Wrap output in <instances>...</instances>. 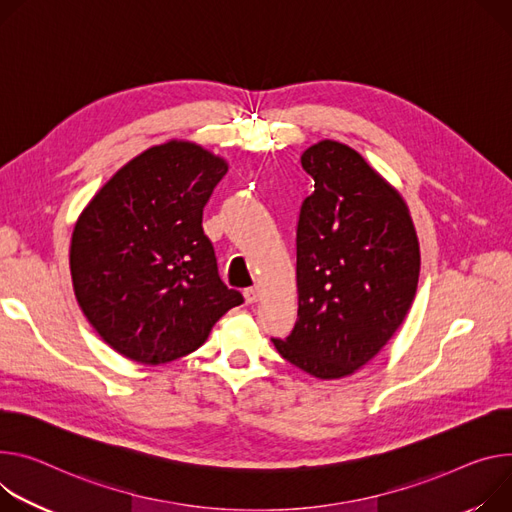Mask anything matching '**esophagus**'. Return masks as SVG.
<instances>
[{"label": "esophagus", "mask_w": 512, "mask_h": 512, "mask_svg": "<svg viewBox=\"0 0 512 512\" xmlns=\"http://www.w3.org/2000/svg\"><path fill=\"white\" fill-rule=\"evenodd\" d=\"M243 296H245L247 304H253V302H257V300L261 298V288H257V286H253V288H247V290L243 292Z\"/></svg>", "instance_id": "esophagus-1"}]
</instances>
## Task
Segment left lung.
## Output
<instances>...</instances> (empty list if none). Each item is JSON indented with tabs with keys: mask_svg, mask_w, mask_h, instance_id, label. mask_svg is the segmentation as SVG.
Instances as JSON below:
<instances>
[{
	"mask_svg": "<svg viewBox=\"0 0 512 512\" xmlns=\"http://www.w3.org/2000/svg\"><path fill=\"white\" fill-rule=\"evenodd\" d=\"M314 179L296 230L298 320L271 339L280 355L318 380L355 374L392 339L416 294L421 249L404 198L337 141L308 147Z\"/></svg>",
	"mask_w": 512,
	"mask_h": 512,
	"instance_id": "1",
	"label": "left lung"
}]
</instances>
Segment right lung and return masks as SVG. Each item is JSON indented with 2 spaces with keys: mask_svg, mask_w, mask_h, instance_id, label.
Returning a JSON list of instances; mask_svg holds the SVG:
<instances>
[{
  "mask_svg": "<svg viewBox=\"0 0 512 512\" xmlns=\"http://www.w3.org/2000/svg\"><path fill=\"white\" fill-rule=\"evenodd\" d=\"M228 163L167 141L120 167L79 214L69 251L75 298L114 351L159 365L196 351L243 304L228 290L202 212Z\"/></svg>",
  "mask_w": 512,
  "mask_h": 512,
  "instance_id": "1",
  "label": "right lung"
}]
</instances>
